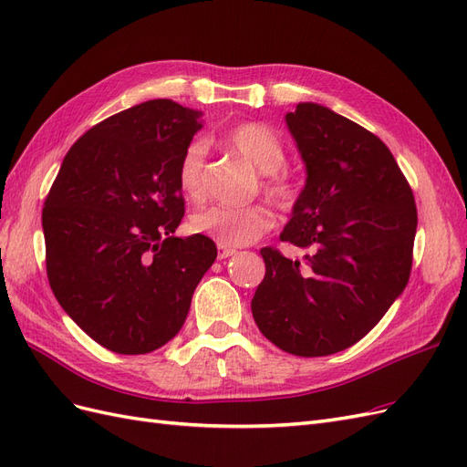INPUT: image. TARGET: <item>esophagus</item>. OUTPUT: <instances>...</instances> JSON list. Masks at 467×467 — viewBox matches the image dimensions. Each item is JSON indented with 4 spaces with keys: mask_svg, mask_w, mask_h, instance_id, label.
I'll return each instance as SVG.
<instances>
[{
    "mask_svg": "<svg viewBox=\"0 0 467 467\" xmlns=\"http://www.w3.org/2000/svg\"><path fill=\"white\" fill-rule=\"evenodd\" d=\"M235 249H232V247H222V245H218V259L222 261V259H228V257H232V255H235Z\"/></svg>",
    "mask_w": 467,
    "mask_h": 467,
    "instance_id": "34e87169",
    "label": "esophagus"
}]
</instances>
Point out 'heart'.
Here are the masks:
<instances>
[{
	"label": "heart",
	"instance_id": "obj_1",
	"mask_svg": "<svg viewBox=\"0 0 467 467\" xmlns=\"http://www.w3.org/2000/svg\"><path fill=\"white\" fill-rule=\"evenodd\" d=\"M223 146L242 155L263 171L261 189L280 208H292L298 201V185L286 169V146L282 138L259 120H244L223 134ZM206 146L202 140H192L182 150L177 165L181 192L192 201L204 194ZM275 225V214L266 204L249 206H210L196 212L191 228L204 234L222 247H242L257 242Z\"/></svg>",
	"mask_w": 467,
	"mask_h": 467
}]
</instances>
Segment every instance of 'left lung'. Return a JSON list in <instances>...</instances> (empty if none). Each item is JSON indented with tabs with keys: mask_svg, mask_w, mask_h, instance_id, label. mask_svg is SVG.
Returning <instances> with one entry per match:
<instances>
[{
	"mask_svg": "<svg viewBox=\"0 0 467 467\" xmlns=\"http://www.w3.org/2000/svg\"><path fill=\"white\" fill-rule=\"evenodd\" d=\"M286 122L307 179L280 239L309 255L300 265L263 247L266 273L251 312L278 348L327 357L358 343L407 286L417 206L370 130L316 103H300Z\"/></svg>",
	"mask_w": 467,
	"mask_h": 467,
	"instance_id": "1",
	"label": "left lung"
}]
</instances>
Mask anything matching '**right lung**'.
Returning a JSON list of instances; mask_svg holds the SVG:
<instances>
[{
	"mask_svg": "<svg viewBox=\"0 0 467 467\" xmlns=\"http://www.w3.org/2000/svg\"><path fill=\"white\" fill-rule=\"evenodd\" d=\"M199 117L153 99L95 124L66 153L42 208L56 300L119 355L171 341L216 261L210 237L173 235L185 216L177 165Z\"/></svg>",
	"mask_w": 467,
	"mask_h": 467,
	"instance_id": "1",
	"label": "right lung"
}]
</instances>
